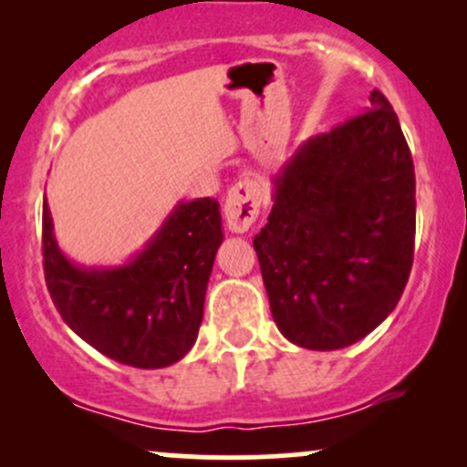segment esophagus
I'll list each match as a JSON object with an SVG mask.
<instances>
[{
	"mask_svg": "<svg viewBox=\"0 0 467 467\" xmlns=\"http://www.w3.org/2000/svg\"><path fill=\"white\" fill-rule=\"evenodd\" d=\"M261 208V189L254 180H239L228 191L226 203H223V215L233 233H245L259 217Z\"/></svg>",
	"mask_w": 467,
	"mask_h": 467,
	"instance_id": "esophagus-1",
	"label": "esophagus"
}]
</instances>
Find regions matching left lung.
Wrapping results in <instances>:
<instances>
[{"label":"left lung","instance_id":"8db88e82","mask_svg":"<svg viewBox=\"0 0 467 467\" xmlns=\"http://www.w3.org/2000/svg\"><path fill=\"white\" fill-rule=\"evenodd\" d=\"M307 138L272 178L256 234L272 318L294 345L345 349L398 305L415 245V166L390 103Z\"/></svg>","mask_w":467,"mask_h":467}]
</instances>
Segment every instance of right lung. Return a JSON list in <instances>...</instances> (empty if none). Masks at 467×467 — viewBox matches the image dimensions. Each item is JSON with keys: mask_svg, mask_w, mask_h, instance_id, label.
<instances>
[{"mask_svg": "<svg viewBox=\"0 0 467 467\" xmlns=\"http://www.w3.org/2000/svg\"><path fill=\"white\" fill-rule=\"evenodd\" d=\"M223 241L219 202H178L151 239L118 265H80L58 248L44 197V270L69 329L111 360L164 368L192 349Z\"/></svg>", "mask_w": 467, "mask_h": 467, "instance_id": "right-lung-1", "label": "right lung"}]
</instances>
